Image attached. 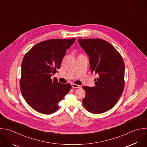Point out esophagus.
Here are the masks:
<instances>
[{"label":"esophagus","mask_w":147,"mask_h":147,"mask_svg":"<svg viewBox=\"0 0 147 147\" xmlns=\"http://www.w3.org/2000/svg\"><path fill=\"white\" fill-rule=\"evenodd\" d=\"M71 86H72V88H80V85H77V84H71Z\"/></svg>","instance_id":"esophagus-1"}]
</instances>
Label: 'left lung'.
<instances>
[{"instance_id": "1", "label": "left lung", "mask_w": 147, "mask_h": 147, "mask_svg": "<svg viewBox=\"0 0 147 147\" xmlns=\"http://www.w3.org/2000/svg\"><path fill=\"white\" fill-rule=\"evenodd\" d=\"M80 45L89 57L91 71L98 74L95 86L82 88L86 109L99 114L111 109L121 96L125 85V65L119 51L101 39H78Z\"/></svg>"}]
</instances>
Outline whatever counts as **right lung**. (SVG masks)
<instances>
[{
	"label": "right lung",
	"mask_w": 147,
	"mask_h": 147,
	"mask_svg": "<svg viewBox=\"0 0 147 147\" xmlns=\"http://www.w3.org/2000/svg\"><path fill=\"white\" fill-rule=\"evenodd\" d=\"M76 38L53 39L35 45L24 56L20 88L27 103L36 111L50 115L59 108L58 103L71 89L51 77L59 69L67 49Z\"/></svg>",
	"instance_id": "right-lung-1"
}]
</instances>
